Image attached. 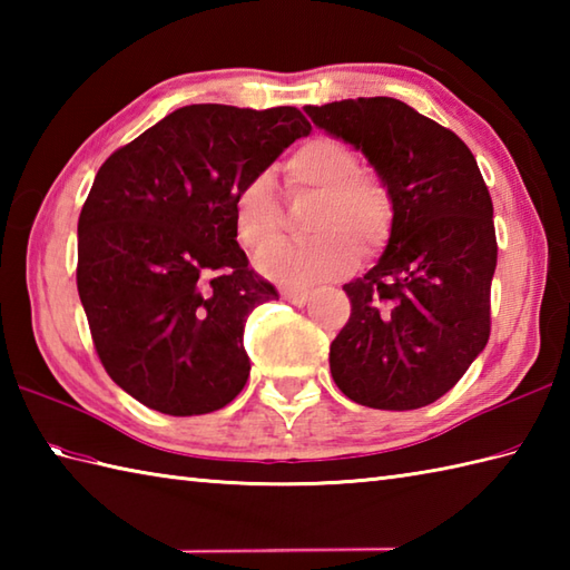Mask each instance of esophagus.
I'll list each match as a JSON object with an SVG mask.
<instances>
[{
	"label": "esophagus",
	"mask_w": 570,
	"mask_h": 570,
	"mask_svg": "<svg viewBox=\"0 0 570 570\" xmlns=\"http://www.w3.org/2000/svg\"><path fill=\"white\" fill-rule=\"evenodd\" d=\"M288 304H294V306H304L306 301H308V292H301V288H286V292L282 294Z\"/></svg>",
	"instance_id": "esophagus-1"
}]
</instances>
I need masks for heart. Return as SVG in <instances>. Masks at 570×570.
Here are the masks:
<instances>
[{
    "label": "heart",
    "mask_w": 570,
    "mask_h": 570,
    "mask_svg": "<svg viewBox=\"0 0 570 570\" xmlns=\"http://www.w3.org/2000/svg\"><path fill=\"white\" fill-rule=\"evenodd\" d=\"M284 178L292 193H321L313 215L311 242L282 237V208L272 184L264 176L239 188L233 205V225L239 245L266 254L257 259L259 272L286 286H308L341 276L365 252L382 249L394 229V196L386 180L360 168V156L347 141L316 135L306 139L284 164Z\"/></svg>",
    "instance_id": "heart-1"
}]
</instances>
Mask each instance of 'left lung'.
I'll return each mask as SVG.
<instances>
[{
	"label": "left lung",
	"mask_w": 570,
	"mask_h": 570,
	"mask_svg": "<svg viewBox=\"0 0 570 570\" xmlns=\"http://www.w3.org/2000/svg\"><path fill=\"white\" fill-rule=\"evenodd\" d=\"M306 112L365 151L396 208L377 266L343 286L350 318L331 343L333 380L362 406L433 404L490 341L498 237L475 156L455 131L394 98Z\"/></svg>",
	"instance_id": "1"
}]
</instances>
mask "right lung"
Masks as SVG:
<instances>
[{"label":"right lung","instance_id":"1","mask_svg":"<svg viewBox=\"0 0 570 570\" xmlns=\"http://www.w3.org/2000/svg\"><path fill=\"white\" fill-rule=\"evenodd\" d=\"M311 122L296 107L188 105L107 159L78 220V294L112 382L154 411L223 409L249 377L254 306L278 298L233 205Z\"/></svg>","mask_w":570,"mask_h":570}]
</instances>
